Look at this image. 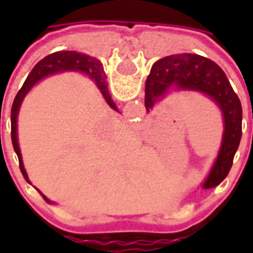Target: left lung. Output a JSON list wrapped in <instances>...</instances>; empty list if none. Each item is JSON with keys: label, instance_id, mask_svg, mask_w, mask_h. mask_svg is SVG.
I'll return each mask as SVG.
<instances>
[{"label": "left lung", "instance_id": "obj_1", "mask_svg": "<svg viewBox=\"0 0 253 253\" xmlns=\"http://www.w3.org/2000/svg\"><path fill=\"white\" fill-rule=\"evenodd\" d=\"M195 90L206 94L219 107L223 116V135L219 153L203 188L218 186L228 176L241 139L243 108L226 74L217 63L196 54H176L159 59L145 84V107L150 111L169 92Z\"/></svg>", "mask_w": 253, "mask_h": 253}]
</instances>
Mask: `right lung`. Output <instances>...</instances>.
I'll list each match as a JSON object with an SVG mask.
<instances>
[{
    "label": "right lung",
    "instance_id": "right-lung-1",
    "mask_svg": "<svg viewBox=\"0 0 253 253\" xmlns=\"http://www.w3.org/2000/svg\"><path fill=\"white\" fill-rule=\"evenodd\" d=\"M62 72H80L86 74L89 78H92L97 88L100 89V92L104 96L105 101L110 104L111 108H114L118 111L115 107V103L111 99L110 93H108V85L105 81V73L103 69V65L100 62L99 59H96L93 57H89L86 54H81V52L76 51H57L52 52L50 55L44 57L42 61L36 63L35 67L32 69V72L28 74V77L25 80L24 85L21 86L19 90V93L16 94L14 97L13 105H12V112H10V126H12V131H10V137H12V143H13V149L17 157H19V164H20V170L24 176V179L28 183H31L28 179V175L24 169V164H23V159H21V153H20L19 142H17V115H19L20 105L21 101L25 97V94L28 93L34 85L38 81H41L42 78L47 77V76H51L55 73H62ZM39 191V190H38ZM41 192V191H39ZM41 195L43 196V199L46 202H50L47 199L46 196L43 195L41 192Z\"/></svg>",
    "mask_w": 253,
    "mask_h": 253
}]
</instances>
